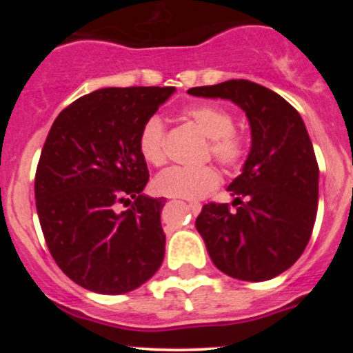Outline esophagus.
Segmentation results:
<instances>
[{
	"instance_id": "obj_1",
	"label": "esophagus",
	"mask_w": 353,
	"mask_h": 353,
	"mask_svg": "<svg viewBox=\"0 0 353 353\" xmlns=\"http://www.w3.org/2000/svg\"><path fill=\"white\" fill-rule=\"evenodd\" d=\"M189 209H190V212L194 214V216H197V214L201 212L202 205L197 204V202H189Z\"/></svg>"
}]
</instances>
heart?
I'll return each mask as SVG.
<instances>
[{
    "mask_svg": "<svg viewBox=\"0 0 353 353\" xmlns=\"http://www.w3.org/2000/svg\"><path fill=\"white\" fill-rule=\"evenodd\" d=\"M182 116L189 121L202 136L209 139V152L217 163L225 168L241 164L245 156V145L234 134V117L224 108L216 104H194L184 109ZM139 152L151 165L165 163L164 128L159 117L145 121L139 134ZM221 177L210 165L199 169L169 168L152 182L159 196L176 199H201L217 188Z\"/></svg>",
    "mask_w": 353,
    "mask_h": 353,
    "instance_id": "obj_1",
    "label": "heart"
}]
</instances>
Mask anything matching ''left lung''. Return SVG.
Here are the masks:
<instances>
[{"label":"left lung","mask_w":353,"mask_h":353,"mask_svg":"<svg viewBox=\"0 0 353 353\" xmlns=\"http://www.w3.org/2000/svg\"><path fill=\"white\" fill-rule=\"evenodd\" d=\"M197 98L232 101L250 125V151L229 184L228 204H205L196 229L221 272L262 282L301 257L315 224L319 165L301 114L277 92L247 79L190 88Z\"/></svg>","instance_id":"8db88e82"}]
</instances>
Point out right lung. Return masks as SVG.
Here are the masks:
<instances>
[{"mask_svg":"<svg viewBox=\"0 0 353 353\" xmlns=\"http://www.w3.org/2000/svg\"><path fill=\"white\" fill-rule=\"evenodd\" d=\"M176 88H104L59 112L39 157L36 210L48 249L72 282L91 292H131L164 259V197L143 190L145 121ZM119 203L130 209L117 210Z\"/></svg>","mask_w":353,"mask_h":353,"instance_id":"right-lung-1","label":"right lung"}]
</instances>
